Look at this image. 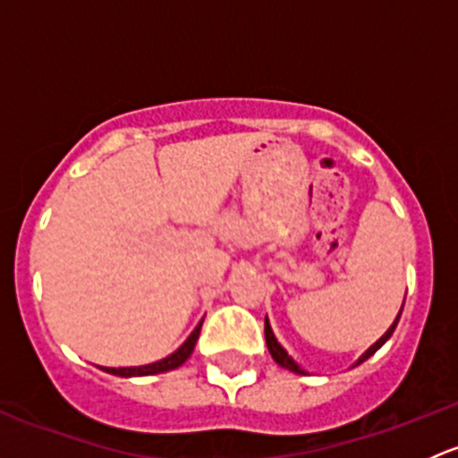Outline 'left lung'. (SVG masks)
Here are the masks:
<instances>
[{
  "mask_svg": "<svg viewBox=\"0 0 458 458\" xmlns=\"http://www.w3.org/2000/svg\"><path fill=\"white\" fill-rule=\"evenodd\" d=\"M401 312H403V306H401ZM401 312L399 315H396V318H394V323H392L390 327H387V332L386 335L381 336V339L377 341V344H372L370 348L366 350V352L361 354V357L357 359V361L352 363V368H357V366H361L363 361H368V359L372 357L374 352H377L378 348H381L383 344H386L387 339H390L392 336V332H394V327H396V323H399V318H401ZM266 345H267V350H270V354H272V359H275L276 363H279L281 368H285V370H290V372H294V374H308V370H303L301 366H299L297 361H294L293 357H290L288 354V350L284 348V345L279 344V341H276V336H275V332H272V327H270V321H267V317H266Z\"/></svg>",
  "mask_w": 458,
  "mask_h": 458,
  "instance_id": "1",
  "label": "left lung"
}]
</instances>
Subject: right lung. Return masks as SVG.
<instances>
[{"instance_id": "add662e5", "label": "right lung", "mask_w": 458, "mask_h": 458, "mask_svg": "<svg viewBox=\"0 0 458 458\" xmlns=\"http://www.w3.org/2000/svg\"><path fill=\"white\" fill-rule=\"evenodd\" d=\"M201 323L203 318L199 321V326L191 332V336H188V339L183 341L173 354H168V357L161 359V361L148 363V366H135V368H104V372L114 374V377H150V374L170 372L174 370V368L183 366V363L188 361V357L192 354V350H195L197 339H199V332H201Z\"/></svg>"}]
</instances>
